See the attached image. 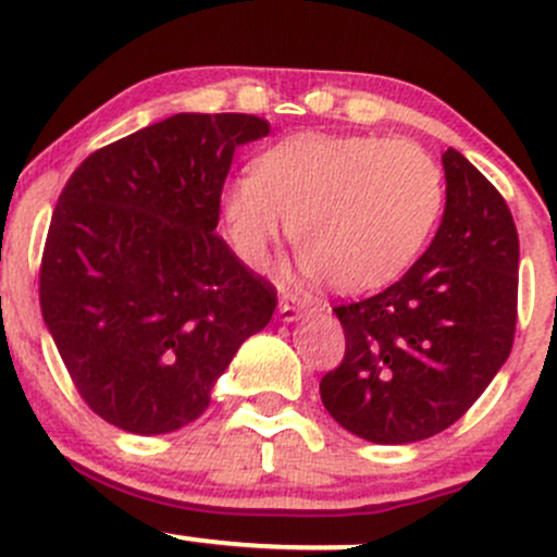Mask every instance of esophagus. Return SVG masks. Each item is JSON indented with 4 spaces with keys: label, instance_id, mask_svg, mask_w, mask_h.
Segmentation results:
<instances>
[{
    "label": "esophagus",
    "instance_id": "esophagus-1",
    "mask_svg": "<svg viewBox=\"0 0 557 557\" xmlns=\"http://www.w3.org/2000/svg\"><path fill=\"white\" fill-rule=\"evenodd\" d=\"M302 310H305V305H289V302H281L278 305V321H284V323H292V321H297L299 315H302Z\"/></svg>",
    "mask_w": 557,
    "mask_h": 557
}]
</instances>
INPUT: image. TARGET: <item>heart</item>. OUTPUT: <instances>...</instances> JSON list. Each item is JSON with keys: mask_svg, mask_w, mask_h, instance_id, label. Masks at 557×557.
<instances>
[{"mask_svg": "<svg viewBox=\"0 0 557 557\" xmlns=\"http://www.w3.org/2000/svg\"><path fill=\"white\" fill-rule=\"evenodd\" d=\"M442 210V173L413 141L302 134L273 144L223 191L234 252L262 268L284 234L302 245L299 276L342 292L397 278L426 245Z\"/></svg>", "mask_w": 557, "mask_h": 557, "instance_id": "1", "label": "heart"}]
</instances>
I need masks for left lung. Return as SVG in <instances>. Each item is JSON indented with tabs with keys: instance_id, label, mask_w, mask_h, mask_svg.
<instances>
[{
	"instance_id": "left-lung-1",
	"label": "left lung",
	"mask_w": 557,
	"mask_h": 557,
	"mask_svg": "<svg viewBox=\"0 0 557 557\" xmlns=\"http://www.w3.org/2000/svg\"><path fill=\"white\" fill-rule=\"evenodd\" d=\"M442 165L445 215L426 252L384 292L334 308L347 347L321 379V399L339 426L376 445H410L453 426L513 347V215L458 149Z\"/></svg>"
}]
</instances>
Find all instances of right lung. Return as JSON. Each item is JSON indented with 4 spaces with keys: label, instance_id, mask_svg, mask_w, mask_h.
Wrapping results in <instances>:
<instances>
[{
    "label": "right lung",
    "instance_id": "obj_1",
    "mask_svg": "<svg viewBox=\"0 0 557 557\" xmlns=\"http://www.w3.org/2000/svg\"><path fill=\"white\" fill-rule=\"evenodd\" d=\"M245 112H178L97 149L58 199L41 255V315L78 395L131 434L208 410L276 289L215 234L234 149L268 136Z\"/></svg>",
    "mask_w": 557,
    "mask_h": 557
}]
</instances>
